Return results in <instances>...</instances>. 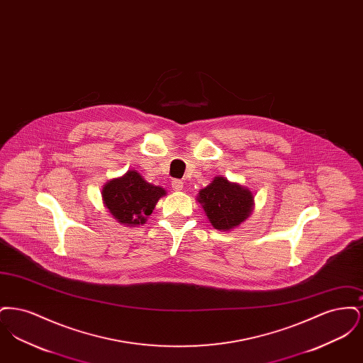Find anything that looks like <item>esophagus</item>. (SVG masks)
<instances>
[{
	"instance_id": "obj_1",
	"label": "esophagus",
	"mask_w": 363,
	"mask_h": 363,
	"mask_svg": "<svg viewBox=\"0 0 363 363\" xmlns=\"http://www.w3.org/2000/svg\"><path fill=\"white\" fill-rule=\"evenodd\" d=\"M172 188H173V190H182L184 182L179 181V179H173L172 181Z\"/></svg>"
}]
</instances>
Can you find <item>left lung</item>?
<instances>
[{
	"label": "left lung",
	"instance_id": "8db88e82",
	"mask_svg": "<svg viewBox=\"0 0 363 363\" xmlns=\"http://www.w3.org/2000/svg\"><path fill=\"white\" fill-rule=\"evenodd\" d=\"M209 222L218 230H230L243 222L252 212L253 196L241 185L216 177L211 185L199 193Z\"/></svg>",
	"mask_w": 363,
	"mask_h": 363
}]
</instances>
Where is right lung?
Here are the masks:
<instances>
[{"label":"right lung","mask_w":363,"mask_h":363,"mask_svg":"<svg viewBox=\"0 0 363 363\" xmlns=\"http://www.w3.org/2000/svg\"><path fill=\"white\" fill-rule=\"evenodd\" d=\"M164 194L163 188L148 184L135 170L107 182L102 190L106 208L120 223L128 225H144Z\"/></svg>","instance_id":"right-lung-1"}]
</instances>
